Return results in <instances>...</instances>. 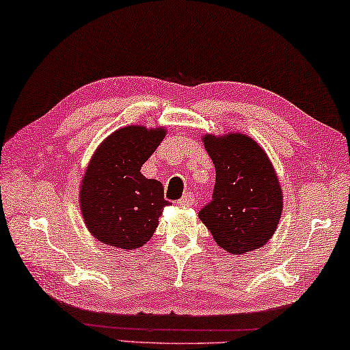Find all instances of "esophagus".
<instances>
[{
  "label": "esophagus",
  "instance_id": "esophagus-1",
  "mask_svg": "<svg viewBox=\"0 0 350 350\" xmlns=\"http://www.w3.org/2000/svg\"><path fill=\"white\" fill-rule=\"evenodd\" d=\"M193 202H196V198H193L192 193H185V196H183L178 200V205H180V206H190V205H193Z\"/></svg>",
  "mask_w": 350,
  "mask_h": 350
}]
</instances>
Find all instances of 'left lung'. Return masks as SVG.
<instances>
[{"mask_svg": "<svg viewBox=\"0 0 350 350\" xmlns=\"http://www.w3.org/2000/svg\"><path fill=\"white\" fill-rule=\"evenodd\" d=\"M216 170L213 197L198 211L221 249L241 255L269 241L282 211V192L271 161L244 134L205 135Z\"/></svg>", "mask_w": 350, "mask_h": 350, "instance_id": "8db88e82", "label": "left lung"}]
</instances>
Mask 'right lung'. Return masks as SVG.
Listing matches in <instances>:
<instances>
[{
    "label": "right lung",
    "instance_id": "1",
    "mask_svg": "<svg viewBox=\"0 0 350 350\" xmlns=\"http://www.w3.org/2000/svg\"><path fill=\"white\" fill-rule=\"evenodd\" d=\"M165 129L122 127L96 148L81 185V210L88 231L103 244L139 249L153 236L170 205L160 180L140 167L157 150Z\"/></svg>",
    "mask_w": 350,
    "mask_h": 350
}]
</instances>
